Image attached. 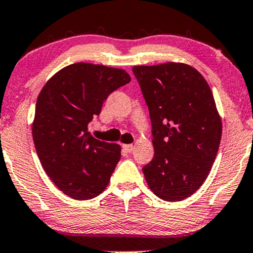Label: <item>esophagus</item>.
Returning <instances> with one entry per match:
<instances>
[{"instance_id": "1", "label": "esophagus", "mask_w": 253, "mask_h": 253, "mask_svg": "<svg viewBox=\"0 0 253 253\" xmlns=\"http://www.w3.org/2000/svg\"><path fill=\"white\" fill-rule=\"evenodd\" d=\"M123 149L130 153V152L134 151V145H123Z\"/></svg>"}]
</instances>
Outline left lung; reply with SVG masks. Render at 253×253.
Returning <instances> with one entry per match:
<instances>
[{
	"instance_id": "obj_1",
	"label": "left lung",
	"mask_w": 253,
	"mask_h": 253,
	"mask_svg": "<svg viewBox=\"0 0 253 253\" xmlns=\"http://www.w3.org/2000/svg\"><path fill=\"white\" fill-rule=\"evenodd\" d=\"M148 105L154 157L143 167L149 189L181 202L210 173L222 136V121L202 73L183 62L134 66Z\"/></svg>"
}]
</instances>
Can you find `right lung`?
<instances>
[{"instance_id":"right-lung-1","label":"right lung","mask_w":253,"mask_h":253,"mask_svg":"<svg viewBox=\"0 0 253 253\" xmlns=\"http://www.w3.org/2000/svg\"><path fill=\"white\" fill-rule=\"evenodd\" d=\"M131 81L122 69L76 62L53 75L36 102L32 137L43 170L76 200L106 189L121 159V146L96 140L88 124L108 95Z\"/></svg>"}]
</instances>
